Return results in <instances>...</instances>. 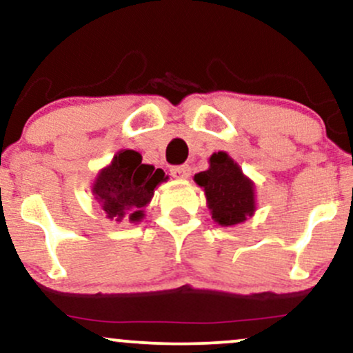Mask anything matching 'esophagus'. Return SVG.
I'll use <instances>...</instances> for the list:
<instances>
[{
    "label": "esophagus",
    "instance_id": "1",
    "mask_svg": "<svg viewBox=\"0 0 353 353\" xmlns=\"http://www.w3.org/2000/svg\"><path fill=\"white\" fill-rule=\"evenodd\" d=\"M171 174L174 179H188V177L190 176V168L188 164L184 165H174V168L171 169Z\"/></svg>",
    "mask_w": 353,
    "mask_h": 353
}]
</instances>
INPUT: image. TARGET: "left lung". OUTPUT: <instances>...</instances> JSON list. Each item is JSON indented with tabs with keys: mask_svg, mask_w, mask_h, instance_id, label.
Segmentation results:
<instances>
[{
	"mask_svg": "<svg viewBox=\"0 0 353 353\" xmlns=\"http://www.w3.org/2000/svg\"><path fill=\"white\" fill-rule=\"evenodd\" d=\"M194 182L204 190L210 216L222 228L237 225L254 216V182L228 152H214L208 171L196 174Z\"/></svg>",
	"mask_w": 353,
	"mask_h": 353,
	"instance_id": "1",
	"label": "left lung"
}]
</instances>
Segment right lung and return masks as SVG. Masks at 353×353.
<instances>
[{"mask_svg": "<svg viewBox=\"0 0 353 353\" xmlns=\"http://www.w3.org/2000/svg\"><path fill=\"white\" fill-rule=\"evenodd\" d=\"M168 181L163 169L143 164V156L132 149H121L92 182V196L109 221L132 224L144 217V208L161 182Z\"/></svg>", "mask_w": 353, "mask_h": 353, "instance_id": "1", "label": "right lung"}]
</instances>
